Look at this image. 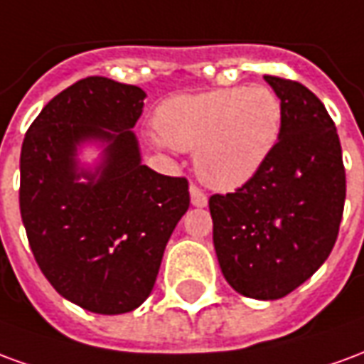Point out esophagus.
<instances>
[{"mask_svg":"<svg viewBox=\"0 0 364 364\" xmlns=\"http://www.w3.org/2000/svg\"><path fill=\"white\" fill-rule=\"evenodd\" d=\"M191 205L197 206V208H205L206 205H208V198H206V195L203 193V191L198 189L197 185H191Z\"/></svg>","mask_w":364,"mask_h":364,"instance_id":"34e87169","label":"esophagus"}]
</instances>
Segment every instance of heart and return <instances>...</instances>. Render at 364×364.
Returning a JSON list of instances; mask_svg holds the SVG:
<instances>
[{"mask_svg":"<svg viewBox=\"0 0 364 364\" xmlns=\"http://www.w3.org/2000/svg\"><path fill=\"white\" fill-rule=\"evenodd\" d=\"M158 148L195 151L197 175L234 191L267 164L282 130V103L265 85L228 87L167 99L158 109Z\"/></svg>","mask_w":364,"mask_h":364,"instance_id":"obj_1","label":"heart"}]
</instances>
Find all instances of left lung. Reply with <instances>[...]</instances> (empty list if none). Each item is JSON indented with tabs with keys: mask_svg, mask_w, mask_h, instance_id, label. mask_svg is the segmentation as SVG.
I'll list each match as a JSON object with an SVG mask.
<instances>
[{
	"mask_svg": "<svg viewBox=\"0 0 364 364\" xmlns=\"http://www.w3.org/2000/svg\"><path fill=\"white\" fill-rule=\"evenodd\" d=\"M282 103L277 148L242 189L213 195V242L232 289L277 300L328 259L345 205V169L336 124L302 83L265 75Z\"/></svg>",
	"mask_w": 364,
	"mask_h": 364,
	"instance_id": "left-lung-1",
	"label": "left lung"
}]
</instances>
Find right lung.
I'll use <instances>...</instances> for the list:
<instances>
[{
	"label": "right lung",
	"instance_id": "obj_1",
	"mask_svg": "<svg viewBox=\"0 0 364 364\" xmlns=\"http://www.w3.org/2000/svg\"><path fill=\"white\" fill-rule=\"evenodd\" d=\"M146 91L103 75L52 99L21 148L19 206L38 267L60 296L105 316L150 296L189 183L142 164L132 128ZM87 147L97 151L91 162Z\"/></svg>",
	"mask_w": 364,
	"mask_h": 364
}]
</instances>
